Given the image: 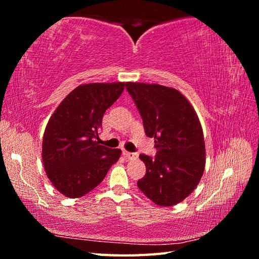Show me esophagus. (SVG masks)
Here are the masks:
<instances>
[{
	"instance_id": "obj_1",
	"label": "esophagus",
	"mask_w": 259,
	"mask_h": 259,
	"mask_svg": "<svg viewBox=\"0 0 259 259\" xmlns=\"http://www.w3.org/2000/svg\"><path fill=\"white\" fill-rule=\"evenodd\" d=\"M123 156L129 159V160H133V159H137L138 158V153H135V152H129V151H123Z\"/></svg>"
}]
</instances>
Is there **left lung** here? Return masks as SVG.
<instances>
[{
  "label": "left lung",
  "instance_id": "left-lung-1",
  "mask_svg": "<svg viewBox=\"0 0 259 259\" xmlns=\"http://www.w3.org/2000/svg\"><path fill=\"white\" fill-rule=\"evenodd\" d=\"M125 88L157 149L155 159L139 156L146 164V175L137 185L156 205L174 206L195 190L205 170L199 118L186 97L174 88L140 82H125Z\"/></svg>",
  "mask_w": 259,
  "mask_h": 259
}]
</instances>
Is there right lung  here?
<instances>
[{
    "instance_id": "1",
    "label": "right lung",
    "mask_w": 259,
    "mask_h": 259,
    "mask_svg": "<svg viewBox=\"0 0 259 259\" xmlns=\"http://www.w3.org/2000/svg\"><path fill=\"white\" fill-rule=\"evenodd\" d=\"M124 87V82L80 84L49 120L42 160L48 178L65 197L80 198L95 189L119 160L120 149L99 145L98 129Z\"/></svg>"
}]
</instances>
